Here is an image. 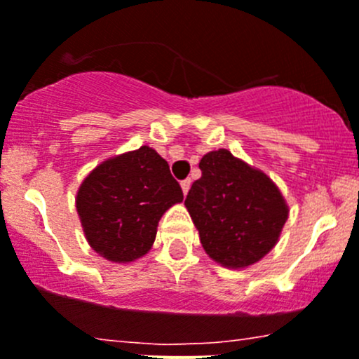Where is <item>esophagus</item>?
Returning <instances> with one entry per match:
<instances>
[{
  "label": "esophagus",
  "instance_id": "34e87169",
  "mask_svg": "<svg viewBox=\"0 0 359 359\" xmlns=\"http://www.w3.org/2000/svg\"><path fill=\"white\" fill-rule=\"evenodd\" d=\"M180 187H182L184 194H187V191H189V187H191V179L182 180V182H180Z\"/></svg>",
  "mask_w": 359,
  "mask_h": 359
}]
</instances>
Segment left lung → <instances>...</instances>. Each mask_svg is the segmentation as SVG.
<instances>
[{"instance_id":"1","label":"left lung","mask_w":359,"mask_h":359,"mask_svg":"<svg viewBox=\"0 0 359 359\" xmlns=\"http://www.w3.org/2000/svg\"><path fill=\"white\" fill-rule=\"evenodd\" d=\"M200 170L184 205L205 252L228 268L257 263L276 247L290 214L279 187L226 149L205 154Z\"/></svg>"}]
</instances>
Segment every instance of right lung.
I'll return each mask as SVG.
<instances>
[{"instance_id": "right-lung-1", "label": "right lung", "mask_w": 359, "mask_h": 359, "mask_svg": "<svg viewBox=\"0 0 359 359\" xmlns=\"http://www.w3.org/2000/svg\"><path fill=\"white\" fill-rule=\"evenodd\" d=\"M182 200L168 163L142 145L96 166L75 203L93 250L114 263H131L151 250L161 215Z\"/></svg>"}]
</instances>
